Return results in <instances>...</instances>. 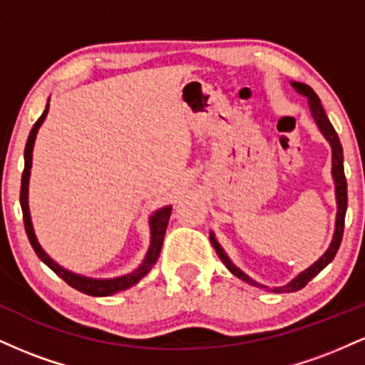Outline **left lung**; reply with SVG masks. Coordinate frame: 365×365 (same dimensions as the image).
Segmentation results:
<instances>
[{
  "mask_svg": "<svg viewBox=\"0 0 365 365\" xmlns=\"http://www.w3.org/2000/svg\"><path fill=\"white\" fill-rule=\"evenodd\" d=\"M292 87L295 89L299 94H302L307 98L309 101V108H311V113H312V118L316 121L317 128L321 130L322 135L326 137V140L329 142L331 145V150H333V168H331V173H333V180H334V190H336V204H338V211H336V223H334V235H333V240H331V244L328 247V250H326L324 254L321 255L319 259H317L316 262L312 264L311 267H307V269L302 271L300 274H297L295 278L292 279L290 283H287L284 287H276L273 288V292L276 293H284V292H297L300 290V288H304L305 284H307L311 279L316 276L317 273H321L322 269H324L328 264L333 261L334 255H336L338 249H340V244H341V238H343V226H345V212H346V178H345V171H343V148L340 144V139H338V133L334 132L333 125H331V121L328 116H326L324 113V108H322V104L319 101V98H317V94L314 92L311 87L307 86V83H300V82H292ZM211 244L212 247L216 249V254L220 255L221 261L225 262V266L228 267L230 273H233L237 276V278H240L242 282H247L249 284H252V287H261V288H266V290H269L267 287H264V284H259L257 282H254L252 278H249L244 271L238 269V267L230 261L228 255L225 254V250L221 249V245L217 244V240L215 238V233H211Z\"/></svg>",
  "mask_w": 365,
  "mask_h": 365,
  "instance_id": "obj_1",
  "label": "left lung"
}]
</instances>
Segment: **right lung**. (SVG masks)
I'll list each match as a JSON object with an SVG mask.
<instances>
[{
    "instance_id": "right-lung-1",
    "label": "right lung",
    "mask_w": 365,
    "mask_h": 365,
    "mask_svg": "<svg viewBox=\"0 0 365 365\" xmlns=\"http://www.w3.org/2000/svg\"><path fill=\"white\" fill-rule=\"evenodd\" d=\"M48 110H49V99H48V104H46V110L43 111V115L39 116V120L36 121L34 127L31 130V133H29V139H27V144H25V153H24L25 166L22 173V187H20V206H22L24 225H25V232H27L29 242H31L32 249H34L37 257H39L46 266L51 267L54 273L60 276L61 279H65V282L72 288H75V290L86 293V295H91V297H110L113 293L127 290V288L133 287L135 283H139L140 279L144 278L150 269H153L154 264H156L159 252H161L163 240H165L166 228H168L171 206L158 209V211L149 217V226H150L149 250L148 254H145V259L142 261L140 266L137 267L135 271H132L130 274H123V276H118V278H108V279L87 278V276L72 273V271L65 269V267H61L60 264L54 262L53 259L44 252L43 247L39 245V242H37L34 226H32V221H31V211H29V178H31V168H32V150H34L37 130H39L41 125H43L46 115H48Z\"/></svg>"
}]
</instances>
